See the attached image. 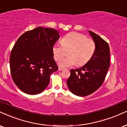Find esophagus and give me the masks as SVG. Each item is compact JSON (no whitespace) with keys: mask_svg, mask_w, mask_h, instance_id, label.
Masks as SVG:
<instances>
[{"mask_svg":"<svg viewBox=\"0 0 127 127\" xmlns=\"http://www.w3.org/2000/svg\"><path fill=\"white\" fill-rule=\"evenodd\" d=\"M64 68H63L62 67H59V71H62V70H63Z\"/></svg>","mask_w":127,"mask_h":127,"instance_id":"1","label":"esophagus"}]
</instances>
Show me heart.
Masks as SVG:
<instances>
[{
	"instance_id": "heart-1",
	"label": "heart",
	"mask_w": 127,
	"mask_h": 127,
	"mask_svg": "<svg viewBox=\"0 0 127 127\" xmlns=\"http://www.w3.org/2000/svg\"><path fill=\"white\" fill-rule=\"evenodd\" d=\"M70 50L69 57L62 59L66 54V50ZM95 41L86 35L77 32H71L65 35L61 43H56L53 47V53L56 61H60L59 65L67 68L75 64L81 66L87 63L95 53Z\"/></svg>"
}]
</instances>
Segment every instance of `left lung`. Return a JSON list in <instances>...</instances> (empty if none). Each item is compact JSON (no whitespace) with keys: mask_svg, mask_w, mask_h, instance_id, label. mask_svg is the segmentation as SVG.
Returning a JSON list of instances; mask_svg holds the SVG:
<instances>
[{"mask_svg":"<svg viewBox=\"0 0 127 127\" xmlns=\"http://www.w3.org/2000/svg\"><path fill=\"white\" fill-rule=\"evenodd\" d=\"M89 33L95 43V53L81 68L71 69L67 81L70 91L81 97L89 95L100 87L110 64L108 43L94 32L89 31Z\"/></svg>","mask_w":127,"mask_h":127,"instance_id":"8db88e82","label":"left lung"}]
</instances>
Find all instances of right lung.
Here are the masks:
<instances>
[{
    "mask_svg": "<svg viewBox=\"0 0 127 127\" xmlns=\"http://www.w3.org/2000/svg\"><path fill=\"white\" fill-rule=\"evenodd\" d=\"M60 37L59 32L38 27L20 36L11 52L12 79L23 92L39 94L47 87L51 74L58 70L53 47Z\"/></svg>",
    "mask_w": 127,
    "mask_h": 127,
    "instance_id": "obj_1",
    "label": "right lung"
}]
</instances>
